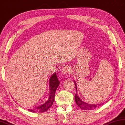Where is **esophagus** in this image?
Segmentation results:
<instances>
[{
  "label": "esophagus",
  "mask_w": 125,
  "mask_h": 125,
  "mask_svg": "<svg viewBox=\"0 0 125 125\" xmlns=\"http://www.w3.org/2000/svg\"><path fill=\"white\" fill-rule=\"evenodd\" d=\"M62 73L63 74H70V73H72V69L69 66H65V67H63L62 69Z\"/></svg>",
  "instance_id": "34e87169"
}]
</instances>
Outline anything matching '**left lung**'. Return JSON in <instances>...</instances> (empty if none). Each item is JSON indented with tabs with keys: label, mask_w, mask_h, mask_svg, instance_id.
<instances>
[{
	"label": "left lung",
	"mask_w": 125,
	"mask_h": 125,
	"mask_svg": "<svg viewBox=\"0 0 125 125\" xmlns=\"http://www.w3.org/2000/svg\"><path fill=\"white\" fill-rule=\"evenodd\" d=\"M75 88L76 90L77 89V86H76V84L75 82ZM75 100L76 102V104H77L78 106H79L81 109H84V110H91V109H94L95 108H96V107H99L100 106H101V104H90L85 103V102L83 101L82 100H81L80 97L78 96V95L77 94V91H76V93L75 95Z\"/></svg>",
	"instance_id": "1"
}]
</instances>
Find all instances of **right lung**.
<instances>
[{
	"label": "right lung",
	"instance_id": "add662e5",
	"mask_svg": "<svg viewBox=\"0 0 125 125\" xmlns=\"http://www.w3.org/2000/svg\"><path fill=\"white\" fill-rule=\"evenodd\" d=\"M60 84V81H58L56 73L53 74L49 80V87H50V95L48 101L44 104L41 106L35 107L32 109H29L28 111L32 113H43L47 111L48 109L52 106L55 98V94L56 89L57 88Z\"/></svg>",
	"mask_w": 125,
	"mask_h": 125
}]
</instances>
